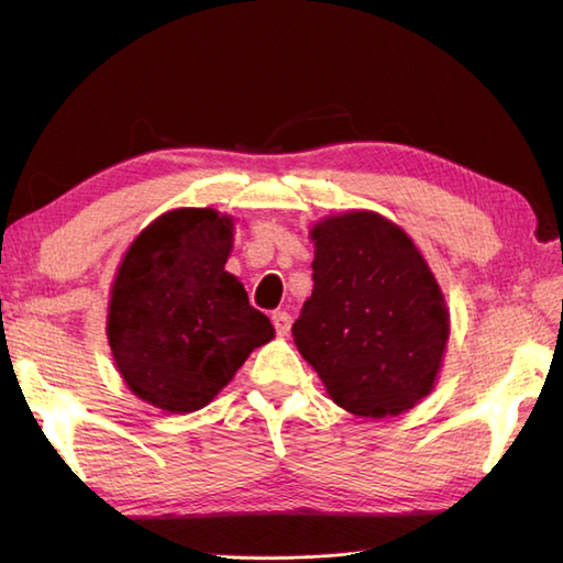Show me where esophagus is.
<instances>
[{
  "label": "esophagus",
  "mask_w": 563,
  "mask_h": 563,
  "mask_svg": "<svg viewBox=\"0 0 563 563\" xmlns=\"http://www.w3.org/2000/svg\"><path fill=\"white\" fill-rule=\"evenodd\" d=\"M273 327L278 331V336H288L292 327V317L288 312H273Z\"/></svg>",
  "instance_id": "34e87169"
}]
</instances>
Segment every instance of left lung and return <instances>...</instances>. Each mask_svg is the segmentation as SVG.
Segmentation results:
<instances>
[{
    "label": "left lung",
    "instance_id": "left-lung-1",
    "mask_svg": "<svg viewBox=\"0 0 563 563\" xmlns=\"http://www.w3.org/2000/svg\"><path fill=\"white\" fill-rule=\"evenodd\" d=\"M312 297L292 324L297 351L329 397L361 418L399 416L428 397L450 314L401 227L369 210L314 224Z\"/></svg>",
    "mask_w": 563,
    "mask_h": 563
}]
</instances>
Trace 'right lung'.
Wrapping results in <instances>:
<instances>
[{
    "instance_id": "add662e5",
    "label": "right lung",
    "mask_w": 563,
    "mask_h": 563,
    "mask_svg": "<svg viewBox=\"0 0 563 563\" xmlns=\"http://www.w3.org/2000/svg\"><path fill=\"white\" fill-rule=\"evenodd\" d=\"M234 222L210 208L164 212L115 273L106 336L130 391L169 413L210 404L249 353L275 336L224 271Z\"/></svg>"
}]
</instances>
